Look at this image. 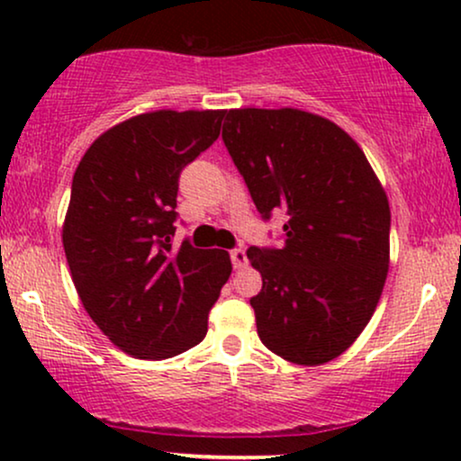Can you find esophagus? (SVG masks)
<instances>
[{
  "instance_id": "esophagus-1",
  "label": "esophagus",
  "mask_w": 461,
  "mask_h": 461,
  "mask_svg": "<svg viewBox=\"0 0 461 461\" xmlns=\"http://www.w3.org/2000/svg\"><path fill=\"white\" fill-rule=\"evenodd\" d=\"M230 258H231V264H234V268H245L247 267L245 249H231Z\"/></svg>"
}]
</instances>
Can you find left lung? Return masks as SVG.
Returning a JSON list of instances; mask_svg holds the SVG:
<instances>
[{"label": "left lung", "mask_w": 461, "mask_h": 461, "mask_svg": "<svg viewBox=\"0 0 461 461\" xmlns=\"http://www.w3.org/2000/svg\"><path fill=\"white\" fill-rule=\"evenodd\" d=\"M223 142L262 219L282 210L284 247H249L251 297L275 356L319 366L345 353L377 308L390 262L385 190L345 130L297 108L225 110Z\"/></svg>", "instance_id": "left-lung-1"}]
</instances>
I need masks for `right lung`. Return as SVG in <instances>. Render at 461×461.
Listing matches in <instances>:
<instances>
[{"label": "right lung", "instance_id": "add662e5", "mask_svg": "<svg viewBox=\"0 0 461 461\" xmlns=\"http://www.w3.org/2000/svg\"><path fill=\"white\" fill-rule=\"evenodd\" d=\"M223 110H156L104 131L79 160L62 245L84 310L121 351L179 356L208 331L230 253L173 245L179 173L219 139Z\"/></svg>", "mask_w": 461, "mask_h": 461}]
</instances>
